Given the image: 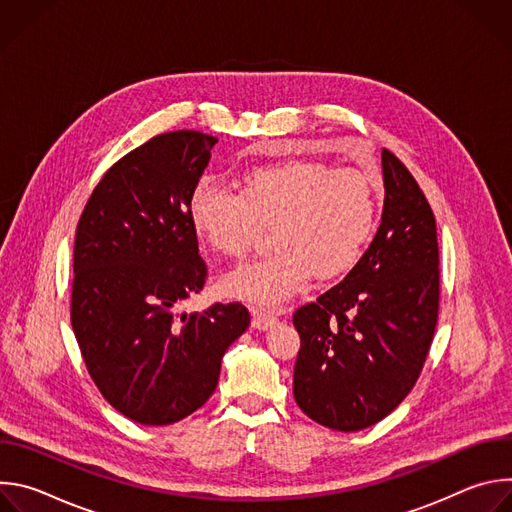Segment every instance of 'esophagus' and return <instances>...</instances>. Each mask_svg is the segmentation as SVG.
Listing matches in <instances>:
<instances>
[{
  "mask_svg": "<svg viewBox=\"0 0 512 512\" xmlns=\"http://www.w3.org/2000/svg\"><path fill=\"white\" fill-rule=\"evenodd\" d=\"M275 324H277V318H275V316L261 314L259 310H253V322H251V326H253L255 330L265 332V330H271Z\"/></svg>",
  "mask_w": 512,
  "mask_h": 512,
  "instance_id": "obj_1",
  "label": "esophagus"
}]
</instances>
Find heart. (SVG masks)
<instances>
[{"label":"heart","instance_id":"obj_1","mask_svg":"<svg viewBox=\"0 0 512 512\" xmlns=\"http://www.w3.org/2000/svg\"><path fill=\"white\" fill-rule=\"evenodd\" d=\"M190 223L214 251L245 255L259 227L275 225V251L229 271L221 289L259 308H279L318 273L336 279L367 249L377 227V192L367 174L312 160L253 166L241 192L200 178L190 194Z\"/></svg>","mask_w":512,"mask_h":512}]
</instances>
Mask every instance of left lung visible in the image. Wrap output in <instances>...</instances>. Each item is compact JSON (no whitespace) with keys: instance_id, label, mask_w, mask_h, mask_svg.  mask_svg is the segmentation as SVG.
Listing matches in <instances>:
<instances>
[{"instance_id":"left-lung-1","label":"left lung","mask_w":512,"mask_h":512,"mask_svg":"<svg viewBox=\"0 0 512 512\" xmlns=\"http://www.w3.org/2000/svg\"><path fill=\"white\" fill-rule=\"evenodd\" d=\"M381 160L385 202L373 243L338 285L294 314L296 403L336 431L371 427L409 395L440 308L433 212L389 150Z\"/></svg>"}]
</instances>
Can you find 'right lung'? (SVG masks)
Wrapping results in <instances>:
<instances>
[{
  "mask_svg": "<svg viewBox=\"0 0 512 512\" xmlns=\"http://www.w3.org/2000/svg\"><path fill=\"white\" fill-rule=\"evenodd\" d=\"M218 139L162 133L121 158L77 227L70 322L101 395L141 425H170L214 393L241 304L178 312L206 281L190 194Z\"/></svg>",
  "mask_w": 512,
  "mask_h": 512,
  "instance_id": "obj_1",
  "label": "right lung"
}]
</instances>
